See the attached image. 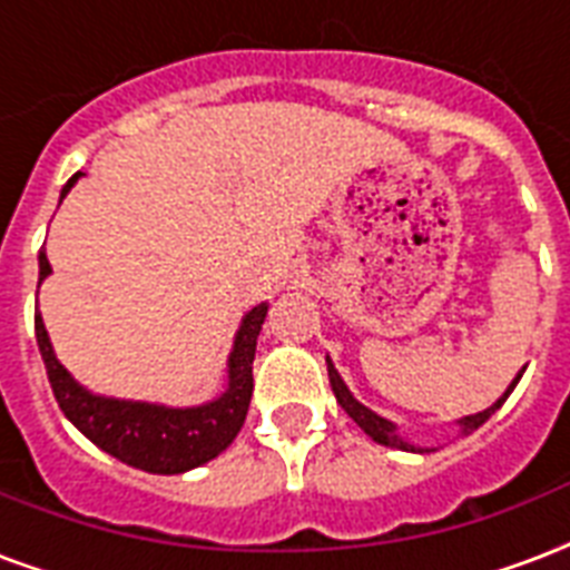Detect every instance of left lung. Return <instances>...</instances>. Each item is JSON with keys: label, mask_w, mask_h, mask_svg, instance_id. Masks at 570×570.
<instances>
[{"label": "left lung", "mask_w": 570, "mask_h": 570, "mask_svg": "<svg viewBox=\"0 0 570 570\" xmlns=\"http://www.w3.org/2000/svg\"><path fill=\"white\" fill-rule=\"evenodd\" d=\"M521 375H523V373H518V379H514L512 384H509V390H505L503 396L497 399L494 405L485 407V411H479V414L461 416V420H459L461 434L476 432L479 425L485 423L488 416L494 414L497 407L503 405L505 399H509V393H512L514 384H518V381H521ZM328 379H331V390H334V396H337V402H340V405H343V411H346V414L352 416V420H355V423L361 425V429H364V432L370 434V438H373L375 443H381V446H393V450L425 452L423 446H414V443H407L405 438H402V434L396 432V425L390 423V420H384V416H379V414H375V411H370V407H366V405H361V402H357V399L352 396V390L346 387V381L340 379V373H337V370H334V364H331V357H328Z\"/></svg>", "instance_id": "left-lung-1"}]
</instances>
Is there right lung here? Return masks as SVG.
Segmentation results:
<instances>
[{"mask_svg": "<svg viewBox=\"0 0 570 570\" xmlns=\"http://www.w3.org/2000/svg\"><path fill=\"white\" fill-rule=\"evenodd\" d=\"M79 177L82 174H73L67 180L61 197L73 189ZM38 263L40 281H43L52 272L43 248H40ZM266 311L268 304H257L245 313L233 340V352L227 357V390L213 402L197 407H165L150 405V402H129V399L94 396L58 364L40 313H35V337H38L40 357L47 364L56 402L67 420L102 452H109L129 468L171 476V473H186L213 461L239 434L248 414L250 393H254L250 370H254V352H257Z\"/></svg>", "mask_w": 570, "mask_h": 570, "instance_id": "right-lung-1", "label": "right lung"}]
</instances>
